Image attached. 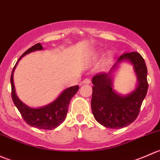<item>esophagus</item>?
<instances>
[{
	"label": "esophagus",
	"mask_w": 160,
	"mask_h": 160,
	"mask_svg": "<svg viewBox=\"0 0 160 160\" xmlns=\"http://www.w3.org/2000/svg\"><path fill=\"white\" fill-rule=\"evenodd\" d=\"M90 83V80L88 78L84 79V80L82 81V83H83V84H89Z\"/></svg>",
	"instance_id": "34e87169"
}]
</instances>
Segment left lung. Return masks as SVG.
Segmentation results:
<instances>
[{
	"mask_svg": "<svg viewBox=\"0 0 160 160\" xmlns=\"http://www.w3.org/2000/svg\"><path fill=\"white\" fill-rule=\"evenodd\" d=\"M128 60L133 65L139 84L133 92L123 96L112 88L111 72L119 62ZM93 86L91 109L97 122L108 128H124L134 122L139 114L148 90L147 67L142 56L136 52L123 53L110 72L96 74L92 78Z\"/></svg>",
	"mask_w": 160,
	"mask_h": 160,
	"instance_id": "1",
	"label": "left lung"
}]
</instances>
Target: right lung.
<instances>
[{"instance_id": "1", "label": "right lung", "mask_w": 160, "mask_h": 160, "mask_svg": "<svg viewBox=\"0 0 160 160\" xmlns=\"http://www.w3.org/2000/svg\"><path fill=\"white\" fill-rule=\"evenodd\" d=\"M42 49H43L42 45L40 43H37L35 46H32L28 50H26V52H25L22 55V56L16 62L11 76V98H12L14 105L17 107L18 110L22 114V117L28 125L34 128H39V129L52 130L60 125L65 120L67 114L68 112V106L70 100L78 91L79 86L77 85L72 86L64 90L53 102L50 103L48 105L39 108H32L25 105L18 98L15 93L14 81H13L14 71L15 70L18 62L22 59V57L32 52Z\"/></svg>"}]
</instances>
